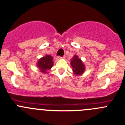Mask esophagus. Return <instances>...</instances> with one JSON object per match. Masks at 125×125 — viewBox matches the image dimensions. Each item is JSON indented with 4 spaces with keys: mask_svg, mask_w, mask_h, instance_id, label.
I'll use <instances>...</instances> for the list:
<instances>
[{
    "mask_svg": "<svg viewBox=\"0 0 125 125\" xmlns=\"http://www.w3.org/2000/svg\"><path fill=\"white\" fill-rule=\"evenodd\" d=\"M58 59H63V58H64V56H63V57H61V56H58Z\"/></svg>",
    "mask_w": 125,
    "mask_h": 125,
    "instance_id": "esophagus-1",
    "label": "esophagus"
}]
</instances>
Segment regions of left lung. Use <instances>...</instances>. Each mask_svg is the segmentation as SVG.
<instances>
[{
  "mask_svg": "<svg viewBox=\"0 0 125 125\" xmlns=\"http://www.w3.org/2000/svg\"><path fill=\"white\" fill-rule=\"evenodd\" d=\"M71 65L72 67L73 74L76 75H80L83 74L85 70V66L81 59L78 58V56L74 55L71 60Z\"/></svg>",
  "mask_w": 125,
  "mask_h": 125,
  "instance_id": "8db88e82",
  "label": "left lung"
}]
</instances>
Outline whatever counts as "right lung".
<instances>
[{
  "instance_id": "add662e5",
  "label": "right lung",
  "mask_w": 125,
  "mask_h": 125,
  "mask_svg": "<svg viewBox=\"0 0 125 125\" xmlns=\"http://www.w3.org/2000/svg\"><path fill=\"white\" fill-rule=\"evenodd\" d=\"M53 58L50 55H47L39 59L37 66L42 73H46L53 66Z\"/></svg>"
}]
</instances>
